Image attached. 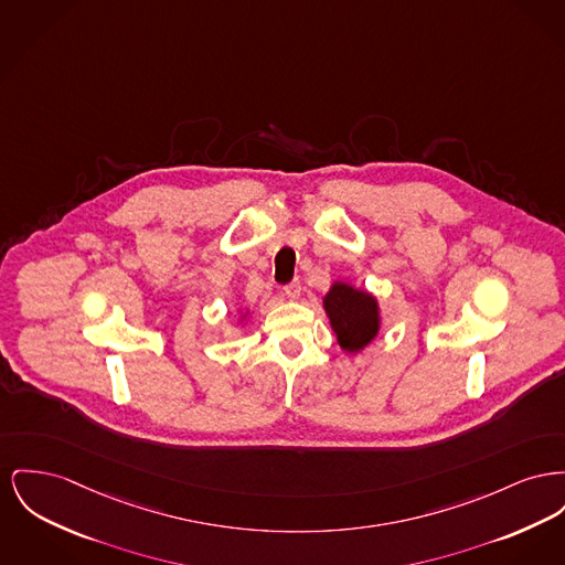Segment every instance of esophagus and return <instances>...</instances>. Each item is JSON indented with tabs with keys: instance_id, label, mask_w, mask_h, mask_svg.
I'll list each match as a JSON object with an SVG mask.
<instances>
[{
	"instance_id": "obj_1",
	"label": "esophagus",
	"mask_w": 565,
	"mask_h": 565,
	"mask_svg": "<svg viewBox=\"0 0 565 565\" xmlns=\"http://www.w3.org/2000/svg\"><path fill=\"white\" fill-rule=\"evenodd\" d=\"M281 295H284V297H286V299L299 300L300 299V281H292V284H288V286H284V290H281Z\"/></svg>"
}]
</instances>
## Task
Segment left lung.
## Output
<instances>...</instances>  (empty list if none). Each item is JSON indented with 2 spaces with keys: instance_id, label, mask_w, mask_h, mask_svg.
Segmentation results:
<instances>
[{
  "instance_id": "obj_1",
  "label": "left lung",
  "mask_w": 565,
  "mask_h": 565,
  "mask_svg": "<svg viewBox=\"0 0 565 565\" xmlns=\"http://www.w3.org/2000/svg\"><path fill=\"white\" fill-rule=\"evenodd\" d=\"M322 307L339 348L348 354H359L380 334V302L371 292L352 286L350 281H332L331 290L322 299Z\"/></svg>"
}]
</instances>
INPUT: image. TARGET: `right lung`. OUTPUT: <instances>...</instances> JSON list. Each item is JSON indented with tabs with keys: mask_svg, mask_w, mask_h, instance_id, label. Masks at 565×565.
Instances as JSON below:
<instances>
[{
	"mask_svg": "<svg viewBox=\"0 0 565 565\" xmlns=\"http://www.w3.org/2000/svg\"><path fill=\"white\" fill-rule=\"evenodd\" d=\"M236 324H247V320H249V316H252V311L249 309H241V311H236Z\"/></svg>",
	"mask_w": 565,
	"mask_h": 565,
	"instance_id": "right-lung-1",
	"label": "right lung"
}]
</instances>
